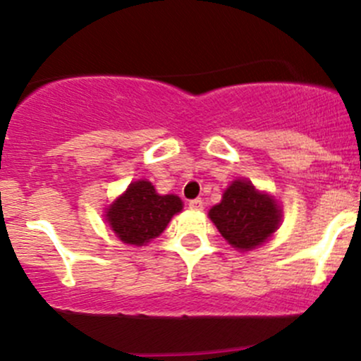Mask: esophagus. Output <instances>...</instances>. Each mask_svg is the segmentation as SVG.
Listing matches in <instances>:
<instances>
[{
  "label": "esophagus",
  "instance_id": "esophagus-1",
  "mask_svg": "<svg viewBox=\"0 0 361 361\" xmlns=\"http://www.w3.org/2000/svg\"><path fill=\"white\" fill-rule=\"evenodd\" d=\"M188 207H190V209H194V211H201L204 207L202 199H192V201L188 202Z\"/></svg>",
  "mask_w": 361,
  "mask_h": 361
}]
</instances>
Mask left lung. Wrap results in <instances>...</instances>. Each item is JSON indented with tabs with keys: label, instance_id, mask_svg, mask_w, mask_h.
<instances>
[{
	"label": "left lung",
	"instance_id": "obj_1",
	"mask_svg": "<svg viewBox=\"0 0 361 361\" xmlns=\"http://www.w3.org/2000/svg\"><path fill=\"white\" fill-rule=\"evenodd\" d=\"M209 218L234 248L251 250L262 245L278 228L281 211L269 195L260 194L250 181L235 180Z\"/></svg>",
	"mask_w": 361,
	"mask_h": 361
}]
</instances>
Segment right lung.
<instances>
[{"label": "right lung", "mask_w": 361, "mask_h": 361, "mask_svg": "<svg viewBox=\"0 0 361 361\" xmlns=\"http://www.w3.org/2000/svg\"><path fill=\"white\" fill-rule=\"evenodd\" d=\"M183 204L176 195H159L150 181L130 183L122 197L108 211L113 232L127 245L141 246L162 234L171 216L180 213Z\"/></svg>", "instance_id": "add662e5"}]
</instances>
